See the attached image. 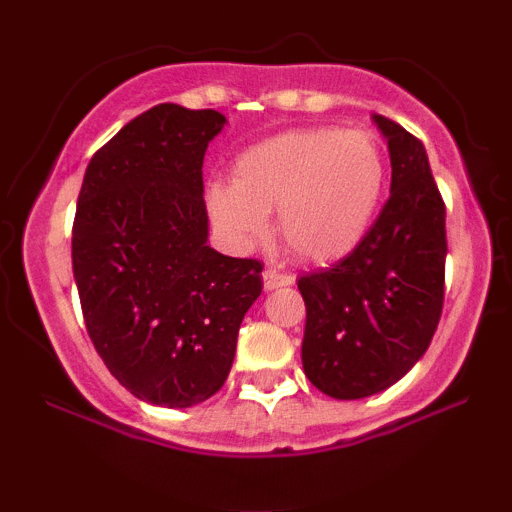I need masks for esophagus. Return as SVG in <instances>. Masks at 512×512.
I'll return each mask as SVG.
<instances>
[{"mask_svg": "<svg viewBox=\"0 0 512 512\" xmlns=\"http://www.w3.org/2000/svg\"><path fill=\"white\" fill-rule=\"evenodd\" d=\"M262 281H264V289L274 291V289H281V286H291L293 276L279 272V269H264Z\"/></svg>", "mask_w": 512, "mask_h": 512, "instance_id": "obj_1", "label": "esophagus"}]
</instances>
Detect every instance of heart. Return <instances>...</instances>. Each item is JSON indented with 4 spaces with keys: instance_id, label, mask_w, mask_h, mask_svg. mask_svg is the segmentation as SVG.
<instances>
[{
    "instance_id": "obj_1",
    "label": "heart",
    "mask_w": 512,
    "mask_h": 512,
    "mask_svg": "<svg viewBox=\"0 0 512 512\" xmlns=\"http://www.w3.org/2000/svg\"><path fill=\"white\" fill-rule=\"evenodd\" d=\"M387 185V161L361 129L310 127L248 146L231 185L209 190V214L236 248L267 238L276 211L284 243L305 262L342 260L368 236Z\"/></svg>"
}]
</instances>
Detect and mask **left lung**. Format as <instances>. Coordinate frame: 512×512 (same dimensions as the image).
Masks as SVG:
<instances>
[{"instance_id":"left-lung-1","label":"left lung","mask_w":512,"mask_h":512,"mask_svg":"<svg viewBox=\"0 0 512 512\" xmlns=\"http://www.w3.org/2000/svg\"><path fill=\"white\" fill-rule=\"evenodd\" d=\"M390 149V199L344 260L298 279L303 370L334 399L395 385L426 354L443 310L445 204L424 144L373 115Z\"/></svg>"}]
</instances>
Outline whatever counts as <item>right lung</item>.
I'll use <instances>...</instances> for the list:
<instances>
[{
	"label": "right lung",
	"instance_id": "obj_1",
	"mask_svg": "<svg viewBox=\"0 0 512 512\" xmlns=\"http://www.w3.org/2000/svg\"><path fill=\"white\" fill-rule=\"evenodd\" d=\"M226 125L161 103L93 154L76 204L72 267L98 356L134 397L195 407L221 390L262 264L216 252L202 166Z\"/></svg>",
	"mask_w": 512,
	"mask_h": 512
}]
</instances>
